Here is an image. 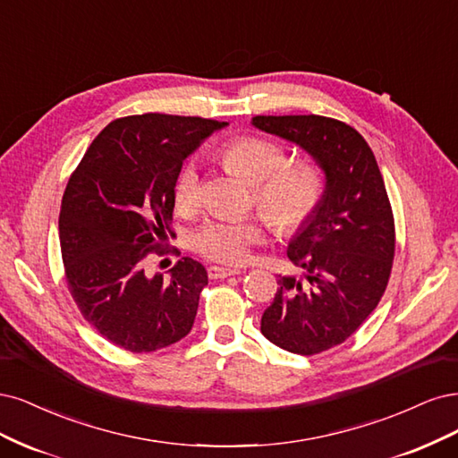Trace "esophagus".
<instances>
[{"label": "esophagus", "instance_id": "esophagus-1", "mask_svg": "<svg viewBox=\"0 0 458 458\" xmlns=\"http://www.w3.org/2000/svg\"><path fill=\"white\" fill-rule=\"evenodd\" d=\"M208 274H209L211 279H225V277L240 274V270L238 268H226V267H211L208 270Z\"/></svg>", "mask_w": 458, "mask_h": 458}]
</instances>
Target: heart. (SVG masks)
Wrapping results in <instances>:
<instances>
[{"mask_svg": "<svg viewBox=\"0 0 458 458\" xmlns=\"http://www.w3.org/2000/svg\"><path fill=\"white\" fill-rule=\"evenodd\" d=\"M220 156L257 184V208L277 233L297 232L318 211L326 191L321 171L304 159L285 164L287 154L277 142L240 137L226 142ZM174 201L181 211H191L199 205L201 179L196 161H188L176 179ZM260 240L262 225L255 216L213 218L196 232L194 247L209 260L240 264Z\"/></svg>", "mask_w": 458, "mask_h": 458, "instance_id": "obj_1", "label": "heart"}]
</instances>
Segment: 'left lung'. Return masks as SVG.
Listing matches in <instances>:
<instances>
[{"instance_id":"obj_1","label":"left lung","mask_w":458,"mask_h":458,"mask_svg":"<svg viewBox=\"0 0 458 458\" xmlns=\"http://www.w3.org/2000/svg\"><path fill=\"white\" fill-rule=\"evenodd\" d=\"M257 129L294 142L326 173L318 211L297 230L289 260L304 279L279 276L260 331L276 346L314 356L358 331L386 291L395 250L390 199L360 132L326 115H257Z\"/></svg>"}]
</instances>
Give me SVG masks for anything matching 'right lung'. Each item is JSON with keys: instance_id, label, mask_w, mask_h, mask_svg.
<instances>
[{"instance_id": "add662e5", "label": "right lung", "mask_w": 458, "mask_h": 458, "mask_svg": "<svg viewBox=\"0 0 458 458\" xmlns=\"http://www.w3.org/2000/svg\"><path fill=\"white\" fill-rule=\"evenodd\" d=\"M226 122L142 114L98 132L66 184L58 235L66 284L81 316L123 350L171 346L194 326L208 272L182 257L148 276L146 260L167 255L174 186L182 161Z\"/></svg>"}]
</instances>
